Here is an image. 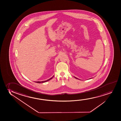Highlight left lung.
Masks as SVG:
<instances>
[{
  "label": "left lung",
  "mask_w": 121,
  "mask_h": 121,
  "mask_svg": "<svg viewBox=\"0 0 121 121\" xmlns=\"http://www.w3.org/2000/svg\"><path fill=\"white\" fill-rule=\"evenodd\" d=\"M75 78L77 79H79L78 78H76V77H74Z\"/></svg>",
  "instance_id": "1"
}]
</instances>
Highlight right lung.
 <instances>
[{
  "instance_id": "right-lung-1",
  "label": "right lung",
  "mask_w": 121,
  "mask_h": 121,
  "mask_svg": "<svg viewBox=\"0 0 121 121\" xmlns=\"http://www.w3.org/2000/svg\"><path fill=\"white\" fill-rule=\"evenodd\" d=\"M54 77V76H53L52 77V78H50L48 80H45V81H41V82H39V81H37V82H36V83H43V82H47V81H49V80H50L51 79H52V78H53V77Z\"/></svg>"
}]
</instances>
